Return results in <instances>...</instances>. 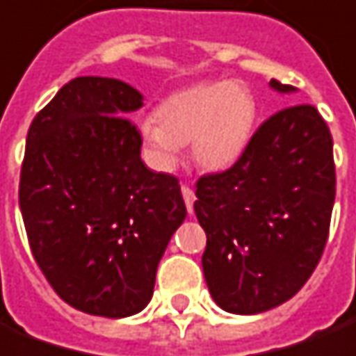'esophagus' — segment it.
I'll use <instances>...</instances> for the list:
<instances>
[{
	"label": "esophagus",
	"mask_w": 356,
	"mask_h": 356,
	"mask_svg": "<svg viewBox=\"0 0 356 356\" xmlns=\"http://www.w3.org/2000/svg\"><path fill=\"white\" fill-rule=\"evenodd\" d=\"M182 195H184V201H186V209H188V213H193V203H195V193L191 188L188 186H182Z\"/></svg>",
	"instance_id": "1"
}]
</instances>
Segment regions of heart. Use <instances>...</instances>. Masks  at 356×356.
Segmentation results:
<instances>
[{"label":"heart","instance_id":"b5f03b06","mask_svg":"<svg viewBox=\"0 0 356 356\" xmlns=\"http://www.w3.org/2000/svg\"><path fill=\"white\" fill-rule=\"evenodd\" d=\"M154 117L143 118L138 134L151 161L168 170L182 145L201 170H228L245 153L257 122V102L241 82H207L168 95Z\"/></svg>","mask_w":356,"mask_h":356}]
</instances>
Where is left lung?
Segmentation results:
<instances>
[{
	"label": "left lung",
	"mask_w": 356,
	"mask_h": 356,
	"mask_svg": "<svg viewBox=\"0 0 356 356\" xmlns=\"http://www.w3.org/2000/svg\"><path fill=\"white\" fill-rule=\"evenodd\" d=\"M268 86L295 93L278 80ZM195 195L214 303L234 314L286 303L311 278L326 245L335 199L330 128L312 105L280 111L236 165L199 180Z\"/></svg>",
	"instance_id": "8db88e82"
}]
</instances>
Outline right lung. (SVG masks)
I'll list each match as a JSON object with an SVG mask.
<instances>
[{"label": "right lung", "instance_id": "1", "mask_svg": "<svg viewBox=\"0 0 356 356\" xmlns=\"http://www.w3.org/2000/svg\"><path fill=\"white\" fill-rule=\"evenodd\" d=\"M143 95L117 78L78 76L26 136L19 205L38 266L65 303L105 318L143 311L186 218L170 174L140 157L130 115Z\"/></svg>", "mask_w": 356, "mask_h": 356}]
</instances>
